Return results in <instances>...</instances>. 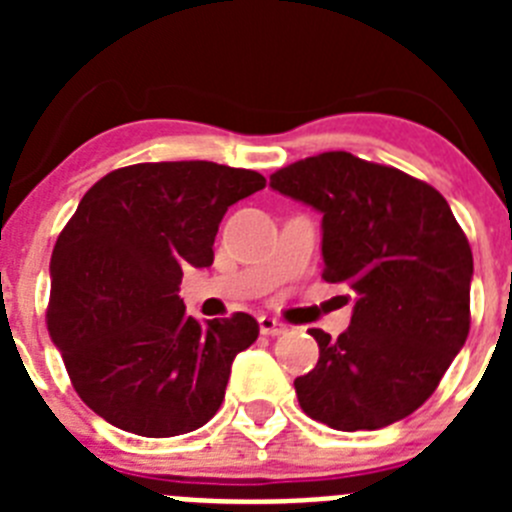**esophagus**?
I'll list each match as a JSON object with an SVG mask.
<instances>
[{
    "label": "esophagus",
    "mask_w": 512,
    "mask_h": 512,
    "mask_svg": "<svg viewBox=\"0 0 512 512\" xmlns=\"http://www.w3.org/2000/svg\"><path fill=\"white\" fill-rule=\"evenodd\" d=\"M259 330L264 336H282L287 333V325L279 323L277 318H269V315H261L259 318Z\"/></svg>",
    "instance_id": "1"
}]
</instances>
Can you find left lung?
I'll list each match as a JSON object with an SVG mask.
<instances>
[{
    "mask_svg": "<svg viewBox=\"0 0 512 512\" xmlns=\"http://www.w3.org/2000/svg\"><path fill=\"white\" fill-rule=\"evenodd\" d=\"M323 215V279L356 292L346 333L310 328L320 359L295 379L300 408L336 431H377L436 392L469 336L472 248L431 184L346 151L271 174Z\"/></svg>",
    "mask_w": 512,
    "mask_h": 512,
    "instance_id": "obj_1",
    "label": "left lung"
}]
</instances>
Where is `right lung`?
<instances>
[{
	"label": "right lung",
	"instance_id": "right-lung-1",
	"mask_svg": "<svg viewBox=\"0 0 512 512\" xmlns=\"http://www.w3.org/2000/svg\"><path fill=\"white\" fill-rule=\"evenodd\" d=\"M266 187L212 161L135 164L102 176L58 235L48 333L74 390L128 433L197 431L220 410L230 364L259 338L248 312L187 315L184 269L210 266L230 205Z\"/></svg>",
	"mask_w": 512,
	"mask_h": 512
}]
</instances>
